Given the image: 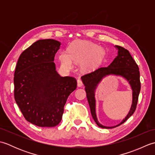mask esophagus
Masks as SVG:
<instances>
[{
    "mask_svg": "<svg viewBox=\"0 0 155 155\" xmlns=\"http://www.w3.org/2000/svg\"><path fill=\"white\" fill-rule=\"evenodd\" d=\"M77 85H78V87H83V81H82L81 79H78V80H77Z\"/></svg>",
    "mask_w": 155,
    "mask_h": 155,
    "instance_id": "esophagus-1",
    "label": "esophagus"
}]
</instances>
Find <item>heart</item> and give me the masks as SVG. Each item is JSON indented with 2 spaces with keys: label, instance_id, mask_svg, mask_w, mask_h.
Listing matches in <instances>:
<instances>
[{
  "label": "heart",
  "instance_id": "obj_1",
  "mask_svg": "<svg viewBox=\"0 0 155 155\" xmlns=\"http://www.w3.org/2000/svg\"><path fill=\"white\" fill-rule=\"evenodd\" d=\"M103 49L88 42H77L68 47V53L62 52L59 58L61 64L65 69L71 70L73 68V62L81 64L82 69L91 70L99 63L103 58Z\"/></svg>",
  "mask_w": 155,
  "mask_h": 155
}]
</instances>
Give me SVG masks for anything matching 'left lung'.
<instances>
[{
    "label": "left lung",
    "instance_id": "obj_1",
    "mask_svg": "<svg viewBox=\"0 0 155 155\" xmlns=\"http://www.w3.org/2000/svg\"><path fill=\"white\" fill-rule=\"evenodd\" d=\"M115 47L118 49V55L108 67H100L90 73L82 76L81 77L82 81L85 86V91L92 117L98 126L103 128L117 127L124 123L128 118L132 116L136 110L140 91V72L136 62L127 49L120 46H115ZM110 74L121 75L129 82L133 91V102L127 116L120 124L114 127H105L102 125L97 119L94 93L97 85L101 80L106 75Z\"/></svg>",
    "mask_w": 155,
    "mask_h": 155
}]
</instances>
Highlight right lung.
Here are the masks:
<instances>
[{
	"instance_id": "1",
	"label": "right lung",
	"mask_w": 155,
	"mask_h": 155,
	"mask_svg": "<svg viewBox=\"0 0 155 155\" xmlns=\"http://www.w3.org/2000/svg\"><path fill=\"white\" fill-rule=\"evenodd\" d=\"M61 42L42 39L20 55L14 77V95L25 119L41 127L61 121L69 95L77 88L76 78L61 77L56 71L55 54Z\"/></svg>"
}]
</instances>
